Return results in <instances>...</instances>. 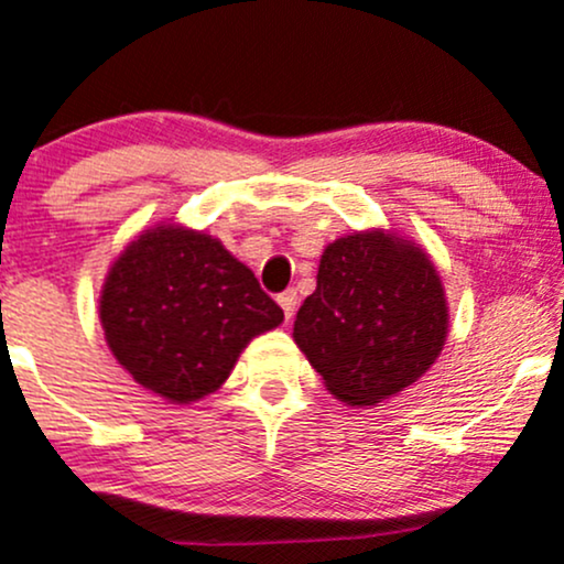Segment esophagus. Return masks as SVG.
Returning <instances> with one entry per match:
<instances>
[{"label": "esophagus", "instance_id": "obj_1", "mask_svg": "<svg viewBox=\"0 0 564 564\" xmlns=\"http://www.w3.org/2000/svg\"><path fill=\"white\" fill-rule=\"evenodd\" d=\"M278 305L283 307V315H286V321H292L294 311H296V292H294V289H286L283 294H278Z\"/></svg>", "mask_w": 564, "mask_h": 564}]
</instances>
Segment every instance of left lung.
<instances>
[{"mask_svg": "<svg viewBox=\"0 0 564 564\" xmlns=\"http://www.w3.org/2000/svg\"><path fill=\"white\" fill-rule=\"evenodd\" d=\"M449 326L442 278L420 246L367 230L324 249L315 292L302 302L294 343L350 406H375L417 382Z\"/></svg>", "mask_w": 564, "mask_h": 564, "instance_id": "obj_1", "label": "left lung"}]
</instances>
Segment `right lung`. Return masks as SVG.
Masks as SVG:
<instances>
[{"mask_svg":"<svg viewBox=\"0 0 564 564\" xmlns=\"http://www.w3.org/2000/svg\"><path fill=\"white\" fill-rule=\"evenodd\" d=\"M98 315L117 364L173 404L214 393L246 345L283 321L221 240L178 225H158L126 246Z\"/></svg>","mask_w":564,"mask_h":564,"instance_id":"1","label":"right lung"}]
</instances>
